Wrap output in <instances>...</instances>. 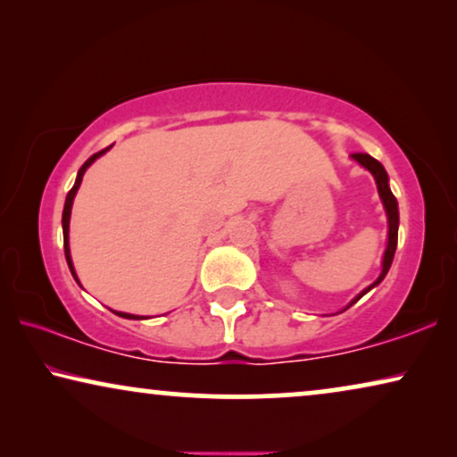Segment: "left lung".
Instances as JSON below:
<instances>
[{
    "instance_id": "8db88e82",
    "label": "left lung",
    "mask_w": 457,
    "mask_h": 457,
    "mask_svg": "<svg viewBox=\"0 0 457 457\" xmlns=\"http://www.w3.org/2000/svg\"><path fill=\"white\" fill-rule=\"evenodd\" d=\"M352 158H353L355 162H360L361 166L368 168V170L372 172V177H374V180H377V187H378V195H380V199H383V205H385V210H386V216H389V243H386V252H385V258H383V272H380V277L377 278V283H372L364 293H361V295H366V293L370 291L372 287H377V285L380 283V280L385 278V274L389 272V268H391L393 255H395V247H397L399 212H397V199H395V195H393L391 189H389V177H386L383 164H380L378 160H374L372 155H368V154H352ZM361 295L355 297L353 302L349 303V305H353ZM349 305H347V308H349ZM347 308H345V310H347Z\"/></svg>"
}]
</instances>
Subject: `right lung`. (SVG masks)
<instances>
[{"mask_svg": "<svg viewBox=\"0 0 457 457\" xmlns=\"http://www.w3.org/2000/svg\"><path fill=\"white\" fill-rule=\"evenodd\" d=\"M110 147H105V149H102V152H97V154H93L89 160L85 162L83 166H80V170H79V174H77V183H74V187L71 191H68V195H66V204H64V214H62V228H64V253H66V262H68V268H71V272H72V277L77 278V274H74V268H72V260H71V247H68V222H71V210H72V199H74V195H77V191H79V187H80V180H83V174H85V170L87 168H89L93 162H96L99 155L102 154H105L108 152ZM118 316H122V318H130V320H139V316H133V314H124V312H116Z\"/></svg>", "mask_w": 457, "mask_h": 457, "instance_id": "1", "label": "right lung"}]
</instances>
